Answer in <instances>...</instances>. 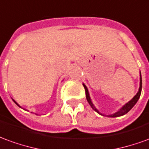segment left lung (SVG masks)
<instances>
[{
    "label": "left lung",
    "mask_w": 149,
    "mask_h": 149,
    "mask_svg": "<svg viewBox=\"0 0 149 149\" xmlns=\"http://www.w3.org/2000/svg\"><path fill=\"white\" fill-rule=\"evenodd\" d=\"M83 86H84V88H85V95H86V99H87L88 102H89V104L90 105V107H92L93 110H94V111H96V112H97L98 114L103 115L102 114H101L99 111H97L96 108L94 107V106L93 105L92 102H91V100H90V97H89V91H88L87 87H86V86H85L84 84H83ZM141 89H142V78H141V74H140V89H139V91H138V93H136V96L134 97H133L132 99L131 100L130 102H128L127 103L125 104V105L122 107L119 111H117L116 113H114V114H109V115H107V116H108V117H111V118H114V117H118V116H122V115H124V114H127V113L129 111H131V109H132V107H134L135 105H136V103L137 102V101H138V100H139V98H140V94H141Z\"/></svg>",
    "instance_id": "left-lung-1"
}]
</instances>
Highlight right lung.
I'll return each mask as SVG.
<instances>
[{
  "label": "right lung",
  "instance_id": "add662e5",
  "mask_svg": "<svg viewBox=\"0 0 149 149\" xmlns=\"http://www.w3.org/2000/svg\"><path fill=\"white\" fill-rule=\"evenodd\" d=\"M14 102H15V103H16V104H17V106H18V107H19V105H18V104L17 103V102H15V101H14Z\"/></svg>",
  "mask_w": 149,
  "mask_h": 149
}]
</instances>
